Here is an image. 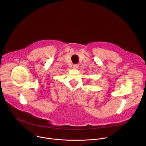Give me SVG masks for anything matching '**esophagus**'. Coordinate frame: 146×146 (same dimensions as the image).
Listing matches in <instances>:
<instances>
[{
	"mask_svg": "<svg viewBox=\"0 0 146 146\" xmlns=\"http://www.w3.org/2000/svg\"><path fill=\"white\" fill-rule=\"evenodd\" d=\"M73 69H78V68H79V65H78V64L74 65L73 66Z\"/></svg>",
	"mask_w": 146,
	"mask_h": 146,
	"instance_id": "1",
	"label": "esophagus"
}]
</instances>
